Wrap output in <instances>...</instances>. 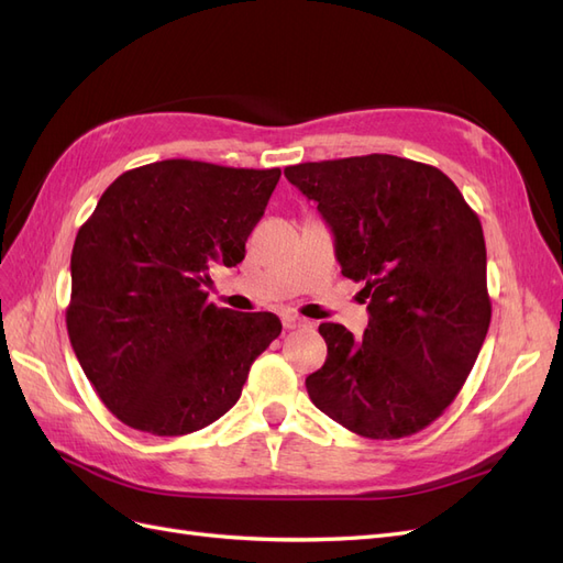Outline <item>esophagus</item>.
I'll list each match as a JSON object with an SVG mask.
<instances>
[{"instance_id":"1","label":"esophagus","mask_w":563,"mask_h":563,"mask_svg":"<svg viewBox=\"0 0 563 563\" xmlns=\"http://www.w3.org/2000/svg\"><path fill=\"white\" fill-rule=\"evenodd\" d=\"M282 323H284V329H300V327H305V319L302 317H298V314H294V312H286V314H282Z\"/></svg>"}]
</instances>
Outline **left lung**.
I'll return each instance as SVG.
<instances>
[{
    "instance_id": "left-lung-1",
    "label": "left lung",
    "mask_w": 563,
    "mask_h": 563,
    "mask_svg": "<svg viewBox=\"0 0 563 563\" xmlns=\"http://www.w3.org/2000/svg\"><path fill=\"white\" fill-rule=\"evenodd\" d=\"M335 236L343 275L362 282L368 327L321 323L327 362L312 404L366 439L432 424L465 385L490 323L484 230L437 166L364 155L286 166Z\"/></svg>"
}]
</instances>
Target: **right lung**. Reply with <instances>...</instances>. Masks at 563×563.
<instances>
[{"instance_id": "1", "label": "right lung", "mask_w": 563, "mask_h": 563, "mask_svg": "<svg viewBox=\"0 0 563 563\" xmlns=\"http://www.w3.org/2000/svg\"><path fill=\"white\" fill-rule=\"evenodd\" d=\"M279 168L164 159L119 176L77 232L65 321L112 416L180 437L242 397L255 356L282 333L272 312L209 302V267L244 261Z\"/></svg>"}]
</instances>
